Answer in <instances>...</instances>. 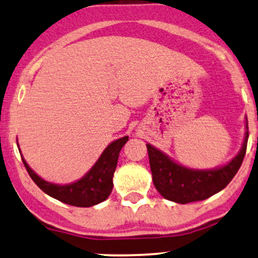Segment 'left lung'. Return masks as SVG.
<instances>
[{
  "mask_svg": "<svg viewBox=\"0 0 258 258\" xmlns=\"http://www.w3.org/2000/svg\"><path fill=\"white\" fill-rule=\"evenodd\" d=\"M247 139L249 129L246 126V134L240 152L227 165L213 170H195L184 168L147 144L154 187L165 199L178 204L204 201L209 197L216 195L231 182L238 172L246 152Z\"/></svg>",
  "mask_w": 258,
  "mask_h": 258,
  "instance_id": "8db88e82",
  "label": "left lung"
}]
</instances>
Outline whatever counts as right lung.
<instances>
[{
    "label": "right lung",
    "mask_w": 258,
    "mask_h": 258,
    "mask_svg": "<svg viewBox=\"0 0 258 258\" xmlns=\"http://www.w3.org/2000/svg\"><path fill=\"white\" fill-rule=\"evenodd\" d=\"M128 139V136H124L108 145L100 156L98 162L81 180L74 183L63 184V186L44 181L43 178L35 174V171L26 164L23 157L21 159L33 182L48 196L65 204L74 205V207L89 208L106 201L107 197L111 195L118 157Z\"/></svg>",
    "instance_id": "1"
}]
</instances>
